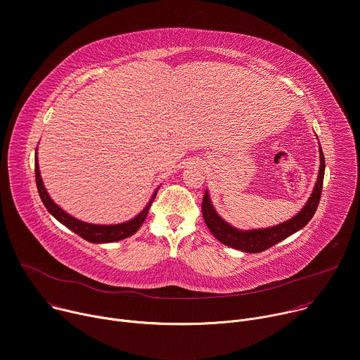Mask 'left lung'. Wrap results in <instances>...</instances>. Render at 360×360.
Segmentation results:
<instances>
[{
	"label": "left lung",
	"mask_w": 360,
	"mask_h": 360,
	"mask_svg": "<svg viewBox=\"0 0 360 360\" xmlns=\"http://www.w3.org/2000/svg\"><path fill=\"white\" fill-rule=\"evenodd\" d=\"M319 153H321V167H319V176L314 184V188L309 197L307 203L303 206V209L290 220L283 221L277 226L267 227V229H255V230H238L229 223H226L214 210L209 191H205L203 203H202V212L203 219L212 231V234L217 238L223 245L242 250L246 253H260L267 250L269 248L277 245L278 242L285 240L286 237L292 236L293 233L303 229L313 214L316 213V209L321 202V194L323 187V177H325V155L322 151V147L319 146Z\"/></svg>",
	"instance_id": "left-lung-1"
}]
</instances>
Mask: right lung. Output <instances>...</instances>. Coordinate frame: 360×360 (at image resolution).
<instances>
[{"label":"right lung","mask_w":360,"mask_h":360,"mask_svg":"<svg viewBox=\"0 0 360 360\" xmlns=\"http://www.w3.org/2000/svg\"><path fill=\"white\" fill-rule=\"evenodd\" d=\"M35 183H37V188H38V194L41 197V200L46 206V209L65 227H68L70 230H72L74 233H77L79 237H83L84 240L90 242V243H112V242H118L123 240L126 237L133 236L140 226L143 224V221L147 217L148 209L154 200V197L157 194V190L153 193L150 202L147 203V206L141 210V213H139L134 219L126 221V223H120V224H91V223H86L78 220L72 216H70L68 213H65L61 207H58L53 198L50 197V194L47 193L41 174H39V169H38V158H37V150H35Z\"/></svg>","instance_id":"obj_1"}]
</instances>
